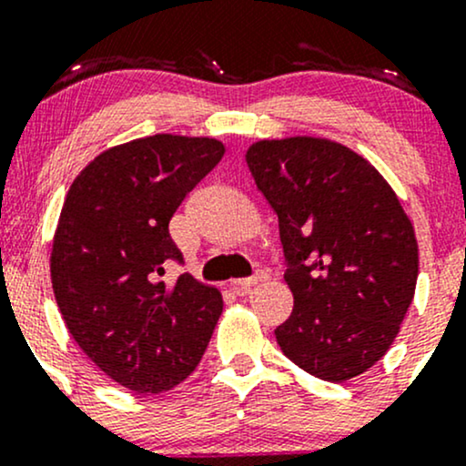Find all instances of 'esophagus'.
<instances>
[{
  "label": "esophagus",
  "instance_id": "esophagus-1",
  "mask_svg": "<svg viewBox=\"0 0 466 466\" xmlns=\"http://www.w3.org/2000/svg\"><path fill=\"white\" fill-rule=\"evenodd\" d=\"M267 278H269V271H267V269H258L254 276H249V278H238V280H234V282H232V289H234V291H237V293H240V296H243V293H248L251 287L258 285V282L267 280Z\"/></svg>",
  "mask_w": 466,
  "mask_h": 466
}]
</instances>
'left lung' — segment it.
Listing matches in <instances>:
<instances>
[{"label": "left lung", "instance_id": "obj_1", "mask_svg": "<svg viewBox=\"0 0 466 466\" xmlns=\"http://www.w3.org/2000/svg\"><path fill=\"white\" fill-rule=\"evenodd\" d=\"M245 162L278 215L289 263L293 311L278 344L324 381L360 377L390 350L414 300L419 243L397 192L329 137L258 140Z\"/></svg>", "mask_w": 466, "mask_h": 466}]
</instances>
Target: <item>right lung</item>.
Returning <instances> with one entry per match:
<instances>
[{
	"mask_svg": "<svg viewBox=\"0 0 466 466\" xmlns=\"http://www.w3.org/2000/svg\"><path fill=\"white\" fill-rule=\"evenodd\" d=\"M223 153L215 137L157 133L96 155L69 186L52 238V289L74 341L117 386L166 392L206 352L221 291L190 274L162 276L184 260L170 217Z\"/></svg>",
	"mask_w": 466,
	"mask_h": 466,
	"instance_id": "obj_1",
	"label": "right lung"
}]
</instances>
